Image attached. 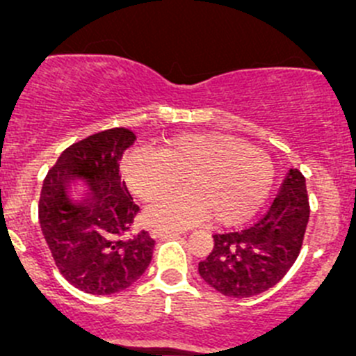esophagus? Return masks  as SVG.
I'll list each match as a JSON object with an SVG mask.
<instances>
[{
	"mask_svg": "<svg viewBox=\"0 0 356 356\" xmlns=\"http://www.w3.org/2000/svg\"><path fill=\"white\" fill-rule=\"evenodd\" d=\"M181 234H185V230H173V228H156V230H152L154 238H171L178 237Z\"/></svg>",
	"mask_w": 356,
	"mask_h": 356,
	"instance_id": "esophagus-1",
	"label": "esophagus"
}]
</instances>
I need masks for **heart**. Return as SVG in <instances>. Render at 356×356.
<instances>
[{
    "label": "heart",
    "instance_id": "obj_1",
    "mask_svg": "<svg viewBox=\"0 0 356 356\" xmlns=\"http://www.w3.org/2000/svg\"><path fill=\"white\" fill-rule=\"evenodd\" d=\"M122 177L140 199H154L185 176L186 191L157 197L147 220L157 227H190L214 214L221 225L251 220L273 185L268 154L225 133H181L159 147L124 154Z\"/></svg>",
    "mask_w": 356,
    "mask_h": 356
}]
</instances>
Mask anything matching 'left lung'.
I'll return each instance as SVG.
<instances>
[{"label": "left lung", "instance_id": "8db88e82", "mask_svg": "<svg viewBox=\"0 0 356 356\" xmlns=\"http://www.w3.org/2000/svg\"><path fill=\"white\" fill-rule=\"evenodd\" d=\"M309 218L301 171L289 170L265 216L241 232L213 235L211 254L199 263L204 282L228 298H251L275 286L301 251Z\"/></svg>", "mask_w": 356, "mask_h": 356}]
</instances>
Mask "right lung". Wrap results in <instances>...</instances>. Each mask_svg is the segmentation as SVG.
Masks as SVG:
<instances>
[{"mask_svg": "<svg viewBox=\"0 0 356 356\" xmlns=\"http://www.w3.org/2000/svg\"><path fill=\"white\" fill-rule=\"evenodd\" d=\"M135 133L114 128L63 150L40 197V225L63 279L93 296L121 293L149 268L154 238L128 235L138 206L119 175Z\"/></svg>", "mask_w": 356, "mask_h": 356, "instance_id": "1", "label": "right lung"}]
</instances>
